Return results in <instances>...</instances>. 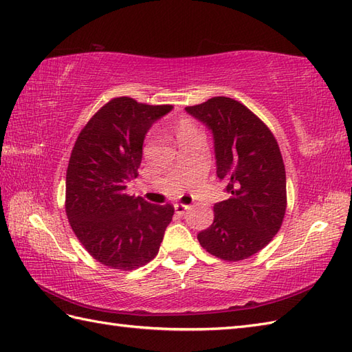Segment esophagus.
I'll return each mask as SVG.
<instances>
[{"label": "esophagus", "instance_id": "34e87169", "mask_svg": "<svg viewBox=\"0 0 352 352\" xmlns=\"http://www.w3.org/2000/svg\"><path fill=\"white\" fill-rule=\"evenodd\" d=\"M190 208H191V206L182 205V203H176V205H175V210H176L177 215H185V214L190 210Z\"/></svg>", "mask_w": 352, "mask_h": 352}]
</instances>
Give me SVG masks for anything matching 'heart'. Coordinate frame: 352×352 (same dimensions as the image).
I'll use <instances>...</instances> for the list:
<instances>
[{
	"instance_id": "1",
	"label": "heart",
	"mask_w": 352,
	"mask_h": 352,
	"mask_svg": "<svg viewBox=\"0 0 352 352\" xmlns=\"http://www.w3.org/2000/svg\"><path fill=\"white\" fill-rule=\"evenodd\" d=\"M199 132L200 131L196 126V123H194L191 119H186V117H182V119H179L175 123V135H176L179 143L184 142V140H186V138L199 134Z\"/></svg>"
}]
</instances>
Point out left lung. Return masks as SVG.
Segmentation results:
<instances>
[{
  "label": "left lung",
  "instance_id": "obj_1",
  "mask_svg": "<svg viewBox=\"0 0 352 352\" xmlns=\"http://www.w3.org/2000/svg\"><path fill=\"white\" fill-rule=\"evenodd\" d=\"M212 131L217 176L230 199L214 205V223L197 239L208 253L236 262L261 252L282 228L286 171L276 137L238 100L215 96L186 107Z\"/></svg>",
  "mask_w": 352,
  "mask_h": 352
}]
</instances>
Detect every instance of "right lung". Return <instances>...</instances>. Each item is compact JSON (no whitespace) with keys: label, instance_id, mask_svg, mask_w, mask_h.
Returning a JSON list of instances; mask_svg holds the SVG:
<instances>
[{"label":"right lung","instance_id":"right-lung-1","mask_svg":"<svg viewBox=\"0 0 352 352\" xmlns=\"http://www.w3.org/2000/svg\"><path fill=\"white\" fill-rule=\"evenodd\" d=\"M171 105L114 98L81 129L66 173V215L84 248L108 268L131 271L158 254L175 208L126 194L143 142Z\"/></svg>","mask_w":352,"mask_h":352}]
</instances>
